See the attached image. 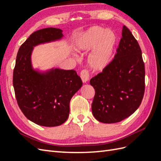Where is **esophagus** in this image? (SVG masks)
Instances as JSON below:
<instances>
[{
  "mask_svg": "<svg viewBox=\"0 0 161 161\" xmlns=\"http://www.w3.org/2000/svg\"><path fill=\"white\" fill-rule=\"evenodd\" d=\"M80 78L83 82H86L89 79V70L86 69L82 70L80 72Z\"/></svg>",
  "mask_w": 161,
  "mask_h": 161,
  "instance_id": "1",
  "label": "esophagus"
}]
</instances>
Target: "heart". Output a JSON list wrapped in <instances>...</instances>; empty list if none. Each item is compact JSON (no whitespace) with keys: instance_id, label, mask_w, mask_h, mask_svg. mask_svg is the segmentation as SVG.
I'll return each mask as SVG.
<instances>
[{"instance_id":"b5f03b06","label":"heart","mask_w":161,"mask_h":161,"mask_svg":"<svg viewBox=\"0 0 161 161\" xmlns=\"http://www.w3.org/2000/svg\"><path fill=\"white\" fill-rule=\"evenodd\" d=\"M115 43L116 37L113 32L95 26L91 27L78 40L76 50L84 52L95 47L89 56V62L92 69L101 70L109 63Z\"/></svg>"}]
</instances>
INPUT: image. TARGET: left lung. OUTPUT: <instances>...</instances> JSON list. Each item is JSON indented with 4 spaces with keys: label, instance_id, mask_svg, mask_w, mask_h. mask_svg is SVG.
Masks as SVG:
<instances>
[{
    "label": "left lung",
    "instance_id": "1",
    "mask_svg": "<svg viewBox=\"0 0 161 161\" xmlns=\"http://www.w3.org/2000/svg\"><path fill=\"white\" fill-rule=\"evenodd\" d=\"M90 84L95 91L92 112L100 122H119L134 114L142 103L144 62L137 40L125 25L114 58L92 78Z\"/></svg>",
    "mask_w": 161,
    "mask_h": 161
}]
</instances>
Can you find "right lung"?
<instances>
[{
    "mask_svg": "<svg viewBox=\"0 0 161 161\" xmlns=\"http://www.w3.org/2000/svg\"><path fill=\"white\" fill-rule=\"evenodd\" d=\"M60 29L48 27L31 33L20 46L13 70V83L19 108L35 124L53 127L64 123L70 113V101L82 85L74 70L52 69L45 73L33 70V46L60 40Z\"/></svg>",
    "mask_w": 161,
    "mask_h": 161,
    "instance_id": "right-lung-1",
    "label": "right lung"
}]
</instances>
